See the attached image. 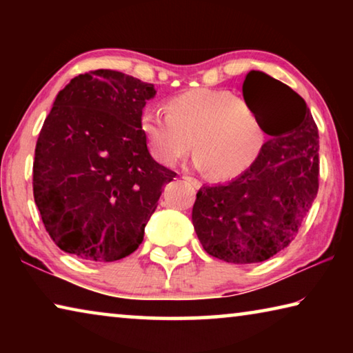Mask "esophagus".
<instances>
[{"instance_id":"obj_1","label":"esophagus","mask_w":353,"mask_h":353,"mask_svg":"<svg viewBox=\"0 0 353 353\" xmlns=\"http://www.w3.org/2000/svg\"><path fill=\"white\" fill-rule=\"evenodd\" d=\"M182 179H183V181H188L190 183H193L196 188H198V187H201V182L198 181V179H194V177H191V176H183Z\"/></svg>"}]
</instances>
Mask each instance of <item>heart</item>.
<instances>
[{
	"mask_svg": "<svg viewBox=\"0 0 353 353\" xmlns=\"http://www.w3.org/2000/svg\"><path fill=\"white\" fill-rule=\"evenodd\" d=\"M140 129L159 162L174 165L188 154L214 179L240 176L259 157L265 130L243 99L227 90L198 88L171 98L166 112L146 107Z\"/></svg>",
	"mask_w": 353,
	"mask_h": 353,
	"instance_id": "heart-1",
	"label": "heart"
}]
</instances>
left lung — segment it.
Masks as SVG:
<instances>
[{
	"label": "left lung",
	"mask_w": 353,
	"mask_h": 353,
	"mask_svg": "<svg viewBox=\"0 0 353 353\" xmlns=\"http://www.w3.org/2000/svg\"><path fill=\"white\" fill-rule=\"evenodd\" d=\"M243 97L271 139L240 176L204 185L191 214L205 252L235 265L265 261L288 246L319 187V135L305 101L255 70Z\"/></svg>",
	"instance_id": "8db88e82"
}]
</instances>
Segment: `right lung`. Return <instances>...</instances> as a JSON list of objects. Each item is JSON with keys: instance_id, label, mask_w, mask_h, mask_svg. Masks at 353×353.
<instances>
[{"instance_id": "obj_1", "label": "right lung", "mask_w": 353, "mask_h": 353, "mask_svg": "<svg viewBox=\"0 0 353 353\" xmlns=\"http://www.w3.org/2000/svg\"><path fill=\"white\" fill-rule=\"evenodd\" d=\"M152 83L113 70L71 79L35 146L34 199L63 252L117 261L137 250L176 172L155 162L140 129Z\"/></svg>"}]
</instances>
